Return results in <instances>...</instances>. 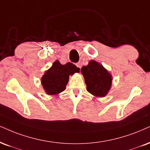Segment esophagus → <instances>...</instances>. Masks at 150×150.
I'll return each instance as SVG.
<instances>
[{"mask_svg": "<svg viewBox=\"0 0 150 150\" xmlns=\"http://www.w3.org/2000/svg\"><path fill=\"white\" fill-rule=\"evenodd\" d=\"M76 65L77 66V67L80 68V69H81V63H80V62H78V63H76Z\"/></svg>", "mask_w": 150, "mask_h": 150, "instance_id": "1", "label": "esophagus"}]
</instances>
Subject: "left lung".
Returning a JSON list of instances; mask_svg holds the SVG:
<instances>
[{
    "label": "left lung",
    "instance_id": "left-lung-1",
    "mask_svg": "<svg viewBox=\"0 0 150 150\" xmlns=\"http://www.w3.org/2000/svg\"><path fill=\"white\" fill-rule=\"evenodd\" d=\"M87 86V90L99 97L106 96L112 83L111 76L101 64L95 60L81 68Z\"/></svg>",
    "mask_w": 150,
    "mask_h": 150
}]
</instances>
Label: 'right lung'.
Returning a JSON list of instances; mask_svg holds the SVG:
<instances>
[{
  "mask_svg": "<svg viewBox=\"0 0 150 150\" xmlns=\"http://www.w3.org/2000/svg\"><path fill=\"white\" fill-rule=\"evenodd\" d=\"M79 71V68L71 62L62 65L56 60L42 76V85L48 95H56L65 90L69 75Z\"/></svg>",
  "mask_w": 150,
  "mask_h": 150,
  "instance_id": "right-lung-1",
  "label": "right lung"
}]
</instances>
